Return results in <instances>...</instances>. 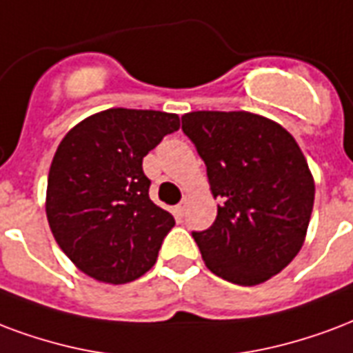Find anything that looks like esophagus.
<instances>
[{
    "label": "esophagus",
    "instance_id": "esophagus-1",
    "mask_svg": "<svg viewBox=\"0 0 353 353\" xmlns=\"http://www.w3.org/2000/svg\"><path fill=\"white\" fill-rule=\"evenodd\" d=\"M187 203H189V196H183V200H181V202H179L176 205L177 215H179V216L185 215V210H187Z\"/></svg>",
    "mask_w": 353,
    "mask_h": 353
}]
</instances>
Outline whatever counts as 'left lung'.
Here are the masks:
<instances>
[{
    "label": "left lung",
    "mask_w": 353,
    "mask_h": 353,
    "mask_svg": "<svg viewBox=\"0 0 353 353\" xmlns=\"http://www.w3.org/2000/svg\"><path fill=\"white\" fill-rule=\"evenodd\" d=\"M181 129L208 168L215 223L192 232L211 273L239 286L265 283L301 250L314 179L288 130L250 112H189Z\"/></svg>",
    "instance_id": "left-lung-1"
}]
</instances>
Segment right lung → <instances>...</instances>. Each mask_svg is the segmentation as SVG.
Returning <instances> with one entry per match:
<instances>
[{"label":"right lung","mask_w":353,"mask_h":353,"mask_svg":"<svg viewBox=\"0 0 353 353\" xmlns=\"http://www.w3.org/2000/svg\"><path fill=\"white\" fill-rule=\"evenodd\" d=\"M177 129V114L110 108L85 117L57 145L46 216L57 245L91 279L125 284L155 265L176 221L151 202L142 161Z\"/></svg>","instance_id":"obj_1"}]
</instances>
